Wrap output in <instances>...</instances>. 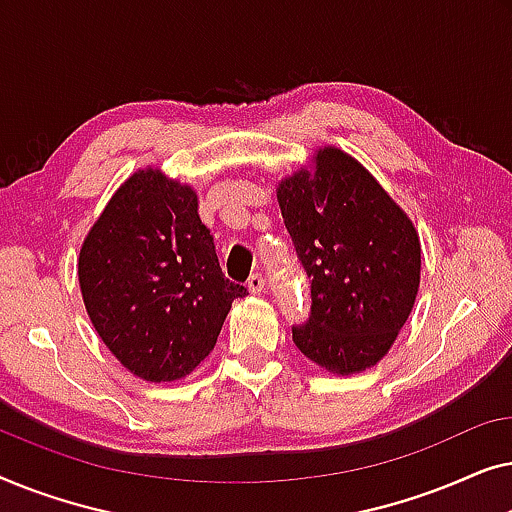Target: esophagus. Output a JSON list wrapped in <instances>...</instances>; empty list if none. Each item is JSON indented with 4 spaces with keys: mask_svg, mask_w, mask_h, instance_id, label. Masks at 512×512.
<instances>
[{
    "mask_svg": "<svg viewBox=\"0 0 512 512\" xmlns=\"http://www.w3.org/2000/svg\"><path fill=\"white\" fill-rule=\"evenodd\" d=\"M247 286H249L251 293H261L265 289V277L261 275V272H254V275L249 277Z\"/></svg>",
    "mask_w": 512,
    "mask_h": 512,
    "instance_id": "esophagus-1",
    "label": "esophagus"
}]
</instances>
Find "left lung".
I'll return each instance as SVG.
<instances>
[{"mask_svg":"<svg viewBox=\"0 0 512 512\" xmlns=\"http://www.w3.org/2000/svg\"><path fill=\"white\" fill-rule=\"evenodd\" d=\"M277 188L307 279L310 314L291 326L307 359L338 375L375 366L408 321L419 289L417 230L387 191L340 149Z\"/></svg>","mask_w":512,"mask_h":512,"instance_id":"1","label":"left lung"}]
</instances>
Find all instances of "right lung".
Wrapping results in <instances>:
<instances>
[{
	"mask_svg": "<svg viewBox=\"0 0 512 512\" xmlns=\"http://www.w3.org/2000/svg\"><path fill=\"white\" fill-rule=\"evenodd\" d=\"M88 317L130 373L186 377L209 356L242 284L221 272L193 188L139 170L114 193L79 256Z\"/></svg>",
	"mask_w": 512,
	"mask_h": 512,
	"instance_id": "obj_1",
	"label": "right lung"
}]
</instances>
